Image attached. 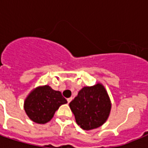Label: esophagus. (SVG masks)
Returning a JSON list of instances; mask_svg holds the SVG:
<instances>
[{
  "label": "esophagus",
  "mask_w": 148,
  "mask_h": 148,
  "mask_svg": "<svg viewBox=\"0 0 148 148\" xmlns=\"http://www.w3.org/2000/svg\"><path fill=\"white\" fill-rule=\"evenodd\" d=\"M72 97H69V98H67V103H70V102H71V101H72Z\"/></svg>",
  "instance_id": "34e87169"
}]
</instances>
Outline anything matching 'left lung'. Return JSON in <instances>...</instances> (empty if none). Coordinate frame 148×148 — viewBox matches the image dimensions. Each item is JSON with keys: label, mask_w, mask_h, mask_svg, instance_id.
<instances>
[{"label": "left lung", "mask_w": 148, "mask_h": 148, "mask_svg": "<svg viewBox=\"0 0 148 148\" xmlns=\"http://www.w3.org/2000/svg\"><path fill=\"white\" fill-rule=\"evenodd\" d=\"M69 106L77 124L84 130L90 131L105 123L110 114L111 103L104 87L98 83L84 87Z\"/></svg>", "instance_id": "1"}]
</instances>
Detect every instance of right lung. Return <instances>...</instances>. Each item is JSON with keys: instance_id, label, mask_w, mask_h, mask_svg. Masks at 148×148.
<instances>
[{"instance_id": "obj_1", "label": "right lung", "mask_w": 148, "mask_h": 148, "mask_svg": "<svg viewBox=\"0 0 148 148\" xmlns=\"http://www.w3.org/2000/svg\"><path fill=\"white\" fill-rule=\"evenodd\" d=\"M67 103L61 93L48 85L34 89L24 101V108L29 118L38 124L50 121L60 105Z\"/></svg>"}]
</instances>
